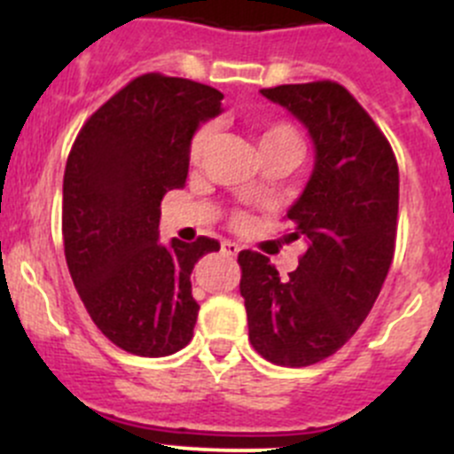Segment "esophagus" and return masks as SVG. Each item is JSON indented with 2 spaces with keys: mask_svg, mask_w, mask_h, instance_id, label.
Instances as JSON below:
<instances>
[{
  "mask_svg": "<svg viewBox=\"0 0 454 454\" xmlns=\"http://www.w3.org/2000/svg\"><path fill=\"white\" fill-rule=\"evenodd\" d=\"M222 253L226 256H237V253H239V246L232 244V241H223L222 244Z\"/></svg>",
  "mask_w": 454,
  "mask_h": 454,
  "instance_id": "esophagus-1",
  "label": "esophagus"
}]
</instances>
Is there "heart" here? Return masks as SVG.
<instances>
[{
    "mask_svg": "<svg viewBox=\"0 0 454 454\" xmlns=\"http://www.w3.org/2000/svg\"><path fill=\"white\" fill-rule=\"evenodd\" d=\"M215 136V125L213 122H206V125L198 127V131L193 134L189 145V160L191 164H198L204 158L206 149H208L210 140ZM256 142H259L261 153H268V151L277 149H296L301 151V136L290 122H265V125L256 127ZM248 222V215L237 213L235 223H246Z\"/></svg>",
    "mask_w": 454,
    "mask_h": 454,
    "instance_id": "obj_1",
    "label": "heart"
}]
</instances>
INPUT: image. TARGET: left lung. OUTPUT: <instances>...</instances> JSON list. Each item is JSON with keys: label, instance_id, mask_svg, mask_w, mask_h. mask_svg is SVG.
Wrapping results in <instances>:
<instances>
[{"label": "left lung", "instance_id": "8db88e82", "mask_svg": "<svg viewBox=\"0 0 454 454\" xmlns=\"http://www.w3.org/2000/svg\"><path fill=\"white\" fill-rule=\"evenodd\" d=\"M261 94L290 109L314 140V173L286 215L290 239L308 248L287 278L265 254L241 250L239 292L256 354L309 367L354 336L382 290L395 254L400 171L387 136L336 81Z\"/></svg>", "mask_w": 454, "mask_h": 454}]
</instances>
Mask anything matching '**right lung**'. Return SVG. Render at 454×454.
Listing matches in <instances>:
<instances>
[{"label": "right lung", "instance_id": "1", "mask_svg": "<svg viewBox=\"0 0 454 454\" xmlns=\"http://www.w3.org/2000/svg\"><path fill=\"white\" fill-rule=\"evenodd\" d=\"M223 94L160 72L136 76L81 127L63 176V250L96 327L127 354L162 358L193 338L191 272L219 241L160 246V201L189 176V145Z\"/></svg>", "mask_w": 454, "mask_h": 454}]
</instances>
